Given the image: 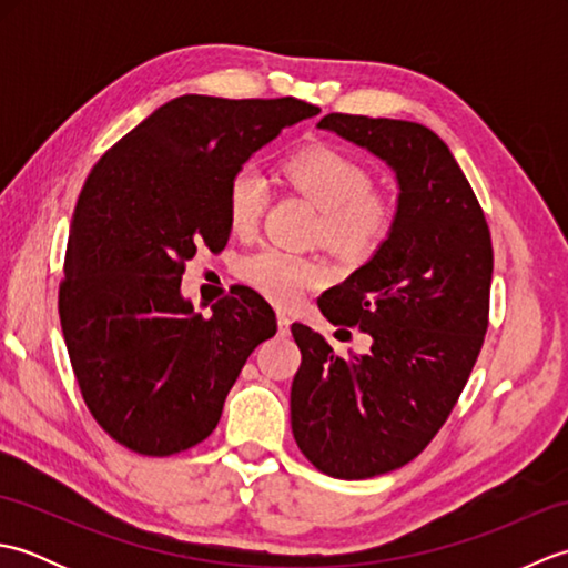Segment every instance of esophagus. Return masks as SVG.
<instances>
[{"mask_svg": "<svg viewBox=\"0 0 568 568\" xmlns=\"http://www.w3.org/2000/svg\"><path fill=\"white\" fill-rule=\"evenodd\" d=\"M291 324H293V320L287 317L285 312H277V334H281V336L291 334Z\"/></svg>", "mask_w": 568, "mask_h": 568, "instance_id": "obj_1", "label": "esophagus"}]
</instances>
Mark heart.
Segmentation results:
<instances>
[{"label":"heart","instance_id":"b5f03b06","mask_svg":"<svg viewBox=\"0 0 568 568\" xmlns=\"http://www.w3.org/2000/svg\"><path fill=\"white\" fill-rule=\"evenodd\" d=\"M283 175L320 210L317 236L344 258H368L395 229V204L371 190V173L352 155L312 143L283 161ZM271 185L258 165H239L226 183V220L248 234L268 207ZM239 277L277 305H293L324 281L315 258L281 248H261L239 261Z\"/></svg>","mask_w":568,"mask_h":568}]
</instances>
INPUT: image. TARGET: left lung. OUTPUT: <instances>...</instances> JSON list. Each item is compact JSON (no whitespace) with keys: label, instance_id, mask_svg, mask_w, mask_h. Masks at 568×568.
<instances>
[{"label":"left lung","instance_id":"1","mask_svg":"<svg viewBox=\"0 0 568 568\" xmlns=\"http://www.w3.org/2000/svg\"><path fill=\"white\" fill-rule=\"evenodd\" d=\"M317 126L376 153L400 185L388 241L320 297L332 324L371 334V352L342 358L293 324L303 354L291 388L295 442L322 474L358 480L413 462L452 415L488 329L493 244L432 129L339 112Z\"/></svg>","mask_w":568,"mask_h":568}]
</instances>
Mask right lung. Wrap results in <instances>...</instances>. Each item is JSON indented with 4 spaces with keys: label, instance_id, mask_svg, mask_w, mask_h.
<instances>
[{
    "label": "right lung",
    "instance_id": "add662e5",
    "mask_svg": "<svg viewBox=\"0 0 568 568\" xmlns=\"http://www.w3.org/2000/svg\"><path fill=\"white\" fill-rule=\"evenodd\" d=\"M320 114L295 98L183 94L94 163L72 212L58 291L82 400L126 449L173 456L204 442L275 312L251 287L210 317L180 295L200 246L229 241L226 183L285 126Z\"/></svg>",
    "mask_w": 568,
    "mask_h": 568
}]
</instances>
